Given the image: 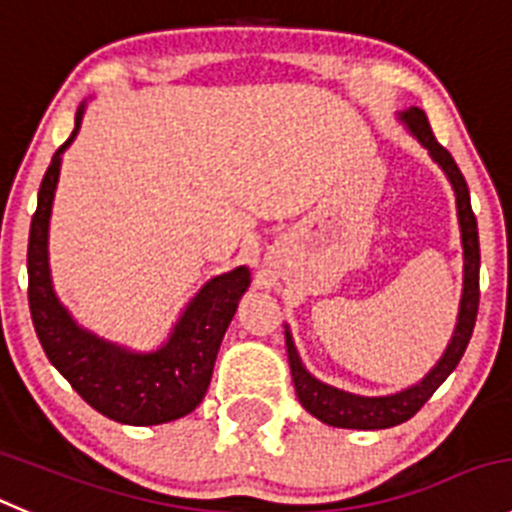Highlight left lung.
I'll return each mask as SVG.
<instances>
[{"mask_svg": "<svg viewBox=\"0 0 512 512\" xmlns=\"http://www.w3.org/2000/svg\"><path fill=\"white\" fill-rule=\"evenodd\" d=\"M402 120L407 128L412 130L417 140L430 150L435 163L445 170L450 178L452 188L457 196V216H460L462 228V248H465V291H462V304H460V319H457L455 337H452L450 347H447L445 357L437 362V367L427 374L422 382L415 387L405 389V392L392 394V397H359V394L342 392L329 384L319 382L311 377L301 364L299 354H296L291 334L286 332V352H289V367L291 377H294L296 397L301 405L319 417L321 422L334 427H352V430H384V427H394L407 422L420 412L427 399L435 394V389L450 377L452 369L465 354L467 344H470L472 329H475V319H478V304H480V241H478V221L470 206V191H467L465 175L457 168L455 158L447 153L437 143L435 133H432L427 115L422 113L420 107H410L407 113H402Z\"/></svg>", "mask_w": 512, "mask_h": 512, "instance_id": "8db88e82", "label": "left lung"}]
</instances>
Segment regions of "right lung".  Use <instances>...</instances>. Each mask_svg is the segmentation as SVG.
<instances>
[{"instance_id":"obj_1","label":"right lung","mask_w":512,"mask_h":512,"mask_svg":"<svg viewBox=\"0 0 512 512\" xmlns=\"http://www.w3.org/2000/svg\"><path fill=\"white\" fill-rule=\"evenodd\" d=\"M80 123L82 107L77 110L72 135L52 155L29 226L27 296L34 332L47 359L92 410L123 425H163L201 405L221 339L251 274L246 266H238L231 274L208 281L180 316L168 344L153 354L125 352L80 329L57 301L47 266V228L62 153L75 140Z\"/></svg>"}]
</instances>
